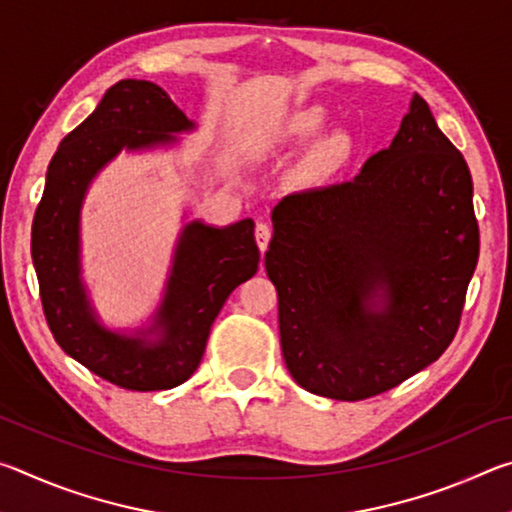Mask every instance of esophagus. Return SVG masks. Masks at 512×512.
I'll return each instance as SVG.
<instances>
[{
  "mask_svg": "<svg viewBox=\"0 0 512 512\" xmlns=\"http://www.w3.org/2000/svg\"><path fill=\"white\" fill-rule=\"evenodd\" d=\"M255 241H257V246H259V250H264L268 248V241H271V228H268L266 223H257V228H255Z\"/></svg>",
  "mask_w": 512,
  "mask_h": 512,
  "instance_id": "obj_1",
  "label": "esophagus"
}]
</instances>
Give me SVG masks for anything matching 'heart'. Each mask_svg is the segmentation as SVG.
<instances>
[{
	"mask_svg": "<svg viewBox=\"0 0 512 512\" xmlns=\"http://www.w3.org/2000/svg\"><path fill=\"white\" fill-rule=\"evenodd\" d=\"M323 126H325L323 110L309 108V110L298 112V115L289 121L287 135L293 137V140H307V137H314ZM350 155H352V140L348 135L345 133L329 135L327 140L318 144L314 155H311L309 176L314 178L329 176V173L341 169L343 164L348 162Z\"/></svg>",
	"mask_w": 512,
	"mask_h": 512,
	"instance_id": "heart-1",
	"label": "heart"
}]
</instances>
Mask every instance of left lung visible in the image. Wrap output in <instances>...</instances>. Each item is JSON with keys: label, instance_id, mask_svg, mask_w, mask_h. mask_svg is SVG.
<instances>
[{"label": "left lung", "instance_id": "left-lung-1", "mask_svg": "<svg viewBox=\"0 0 512 512\" xmlns=\"http://www.w3.org/2000/svg\"><path fill=\"white\" fill-rule=\"evenodd\" d=\"M476 259L470 169L415 94L357 178L275 205L264 264L291 377L341 402L400 386L454 341Z\"/></svg>", "mask_w": 512, "mask_h": 512}]
</instances>
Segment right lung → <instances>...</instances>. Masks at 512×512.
Instances as JSON below:
<instances>
[{
	"label": "right lung",
	"instance_id": "1",
	"mask_svg": "<svg viewBox=\"0 0 512 512\" xmlns=\"http://www.w3.org/2000/svg\"><path fill=\"white\" fill-rule=\"evenodd\" d=\"M192 121L160 85L124 79L74 128L49 162L45 192L31 225L42 311L56 343L101 379L126 391H167L194 375L214 318L232 291L257 273L255 223L230 228L189 223L180 239L158 327L162 339H126L94 320L79 280V210L103 164L128 146L169 142Z\"/></svg>",
	"mask_w": 512,
	"mask_h": 512
}]
</instances>
